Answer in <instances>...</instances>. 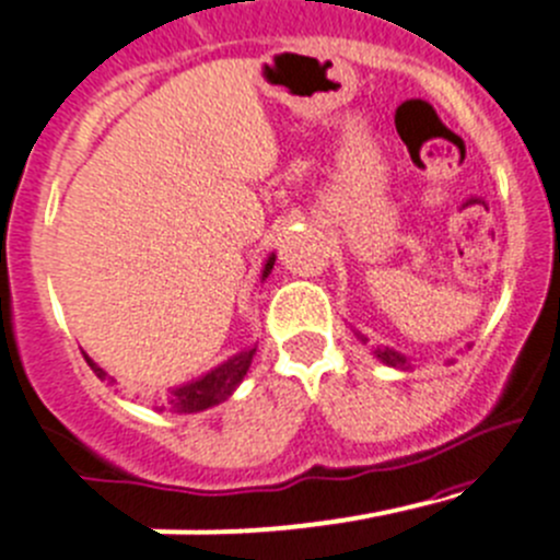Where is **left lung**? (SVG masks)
Here are the masks:
<instances>
[{
	"label": "left lung",
	"instance_id": "1",
	"mask_svg": "<svg viewBox=\"0 0 560 560\" xmlns=\"http://www.w3.org/2000/svg\"><path fill=\"white\" fill-rule=\"evenodd\" d=\"M375 357H378L384 364H389V368H404V370L409 368V364H406V359L400 357V353L389 351V348H378V351H375Z\"/></svg>",
	"mask_w": 560,
	"mask_h": 560
}]
</instances>
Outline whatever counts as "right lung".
I'll return each instance as SVG.
<instances>
[{"label":"right lung","instance_id":"obj_1","mask_svg":"<svg viewBox=\"0 0 560 560\" xmlns=\"http://www.w3.org/2000/svg\"><path fill=\"white\" fill-rule=\"evenodd\" d=\"M273 262H276V256H270L268 265H265V270H262V279H268V273L273 270ZM254 351H256V348L237 353V357H232L229 362H223L221 368H215L212 373L203 375V378L171 389L168 395L160 400V411L192 415V411H203V409H209V406H215V404H221V400H226L229 395L234 392V386H237L240 381H243V375L248 373L250 359H254ZM85 359H88V364H91V370L98 375V378H107V373H104V370L98 368V364L93 362L91 357H85Z\"/></svg>","mask_w":560,"mask_h":560}]
</instances>
